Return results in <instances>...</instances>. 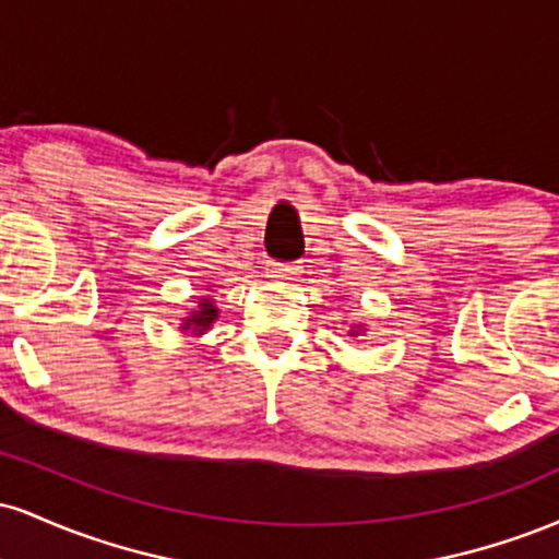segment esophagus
I'll return each instance as SVG.
<instances>
[{
    "label": "esophagus",
    "mask_w": 559,
    "mask_h": 559,
    "mask_svg": "<svg viewBox=\"0 0 559 559\" xmlns=\"http://www.w3.org/2000/svg\"><path fill=\"white\" fill-rule=\"evenodd\" d=\"M267 278L275 281V284H292V281L299 278V267L281 265V262H267Z\"/></svg>",
    "instance_id": "esophagus-1"
}]
</instances>
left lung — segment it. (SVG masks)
<instances>
[{"instance_id": "8db88e82", "label": "left lung", "mask_w": 559, "mask_h": 559, "mask_svg": "<svg viewBox=\"0 0 559 559\" xmlns=\"http://www.w3.org/2000/svg\"><path fill=\"white\" fill-rule=\"evenodd\" d=\"M365 331H368V329H365V323H355L349 329V336H365Z\"/></svg>"}]
</instances>
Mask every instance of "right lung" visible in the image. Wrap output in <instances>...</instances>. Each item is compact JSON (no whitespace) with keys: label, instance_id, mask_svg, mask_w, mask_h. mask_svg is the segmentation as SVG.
Returning <instances> with one entry per match:
<instances>
[{"label":"right lung","instance_id":"obj_1","mask_svg":"<svg viewBox=\"0 0 559 559\" xmlns=\"http://www.w3.org/2000/svg\"><path fill=\"white\" fill-rule=\"evenodd\" d=\"M210 292V288H207ZM221 318V310H217L215 299L213 297H199L197 305L191 307L189 312L181 318V325H178V331L181 333H189V336H204L210 329H213L215 320Z\"/></svg>","mask_w":559,"mask_h":559}]
</instances>
